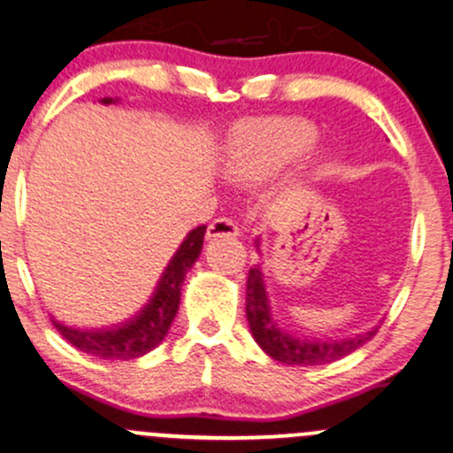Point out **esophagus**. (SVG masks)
I'll return each mask as SVG.
<instances>
[{
  "label": "esophagus",
  "instance_id": "34e87169",
  "mask_svg": "<svg viewBox=\"0 0 453 453\" xmlns=\"http://www.w3.org/2000/svg\"><path fill=\"white\" fill-rule=\"evenodd\" d=\"M238 234H241V230H238L236 223L232 219H226V217H219V219H215L209 226V230H206V238H209V241H215V238L238 236Z\"/></svg>",
  "mask_w": 453,
  "mask_h": 453
}]
</instances>
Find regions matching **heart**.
I'll use <instances>...</instances> for the list:
<instances>
[{
    "label": "heart",
    "instance_id": "heart-1",
    "mask_svg": "<svg viewBox=\"0 0 453 453\" xmlns=\"http://www.w3.org/2000/svg\"><path fill=\"white\" fill-rule=\"evenodd\" d=\"M317 132L300 119H259L232 134L223 150V170L242 183L273 179L313 147Z\"/></svg>",
    "mask_w": 453,
    "mask_h": 453
}]
</instances>
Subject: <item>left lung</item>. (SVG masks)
Here are the masks:
<instances>
[{
    "mask_svg": "<svg viewBox=\"0 0 453 453\" xmlns=\"http://www.w3.org/2000/svg\"><path fill=\"white\" fill-rule=\"evenodd\" d=\"M256 247L259 251V238L256 241ZM244 309H247L249 330H251L257 345L262 347V351L273 360L288 364V366H319V364L336 362L341 357L349 356L366 341H371L379 330V326H375L368 332L341 341L303 339V336L289 334L274 319L266 292V277H264L259 264L249 268L247 304H244Z\"/></svg>",
    "mask_w": 453,
    "mask_h": 453,
    "instance_id": "8db88e82",
    "label": "left lung"
}]
</instances>
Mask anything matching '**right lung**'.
<instances>
[{
    "instance_id": "right-lung-1",
    "label": "right lung",
    "mask_w": 453,
    "mask_h": 453,
    "mask_svg": "<svg viewBox=\"0 0 453 453\" xmlns=\"http://www.w3.org/2000/svg\"><path fill=\"white\" fill-rule=\"evenodd\" d=\"M117 102L119 97L114 100L102 97L100 100L104 106ZM204 232L206 226H197L196 230L187 234L168 266L161 273L149 303L136 315L108 327H74L50 317L57 332L76 349L100 357V360H134V357H142L144 353L153 351L165 339L170 326H173L180 304V285H183L185 274L200 257Z\"/></svg>"
}]
</instances>
